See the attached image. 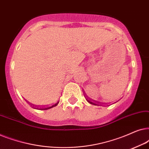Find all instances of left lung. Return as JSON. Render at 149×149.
Listing matches in <instances>:
<instances>
[{"label":"left lung","instance_id":"8db88e82","mask_svg":"<svg viewBox=\"0 0 149 149\" xmlns=\"http://www.w3.org/2000/svg\"><path fill=\"white\" fill-rule=\"evenodd\" d=\"M87 100V102H88L89 103H90L91 104H93V105H97L96 104H95V103H93V102H91V101H89V100Z\"/></svg>","mask_w":149,"mask_h":149}]
</instances>
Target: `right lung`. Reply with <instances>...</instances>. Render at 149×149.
<instances>
[{
	"mask_svg": "<svg viewBox=\"0 0 149 149\" xmlns=\"http://www.w3.org/2000/svg\"><path fill=\"white\" fill-rule=\"evenodd\" d=\"M59 102H57L56 104H53V105H51V106H49V107H40L39 108V110H47V109H52V108L56 107L58 104Z\"/></svg>",
	"mask_w": 149,
	"mask_h": 149,
	"instance_id": "add662e5",
	"label": "right lung"
}]
</instances>
